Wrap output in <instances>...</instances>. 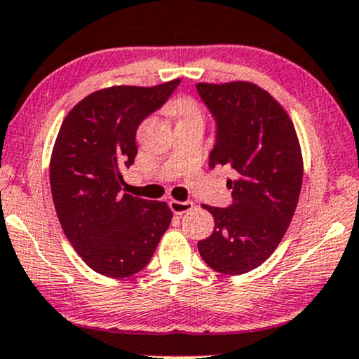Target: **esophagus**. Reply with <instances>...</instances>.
Segmentation results:
<instances>
[{
	"mask_svg": "<svg viewBox=\"0 0 359 359\" xmlns=\"http://www.w3.org/2000/svg\"><path fill=\"white\" fill-rule=\"evenodd\" d=\"M169 207L175 215H184L194 208V202H179V200H170Z\"/></svg>",
	"mask_w": 359,
	"mask_h": 359,
	"instance_id": "34e87169",
	"label": "esophagus"
}]
</instances>
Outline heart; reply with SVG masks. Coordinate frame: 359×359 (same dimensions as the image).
<instances>
[{
    "label": "heart",
    "mask_w": 359,
    "mask_h": 359,
    "mask_svg": "<svg viewBox=\"0 0 359 359\" xmlns=\"http://www.w3.org/2000/svg\"><path fill=\"white\" fill-rule=\"evenodd\" d=\"M174 109H175V113L180 116V119L190 118V116H200L197 103H195L192 98H187V97L175 100Z\"/></svg>",
    "instance_id": "obj_1"
}]
</instances>
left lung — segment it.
<instances>
[{
  "mask_svg": "<svg viewBox=\"0 0 359 359\" xmlns=\"http://www.w3.org/2000/svg\"><path fill=\"white\" fill-rule=\"evenodd\" d=\"M217 121L210 167L235 172L228 208L203 205L215 229L198 241L207 264L245 274L269 257L287 231L302 189L304 161L292 119L277 100L251 82L197 83Z\"/></svg>",
  "mask_w": 359,
  "mask_h": 359,
  "instance_id": "left-lung-1",
  "label": "left lung"
}]
</instances>
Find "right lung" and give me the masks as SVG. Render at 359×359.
<instances>
[{"label": "right lung", "instance_id": "obj_1", "mask_svg": "<svg viewBox=\"0 0 359 359\" xmlns=\"http://www.w3.org/2000/svg\"><path fill=\"white\" fill-rule=\"evenodd\" d=\"M179 83L98 90L62 123L50 157L52 200L67 240L98 274L121 279L144 269L169 228L165 202L121 194V170L135 162L137 126Z\"/></svg>", "mask_w": 359, "mask_h": 359}]
</instances>
